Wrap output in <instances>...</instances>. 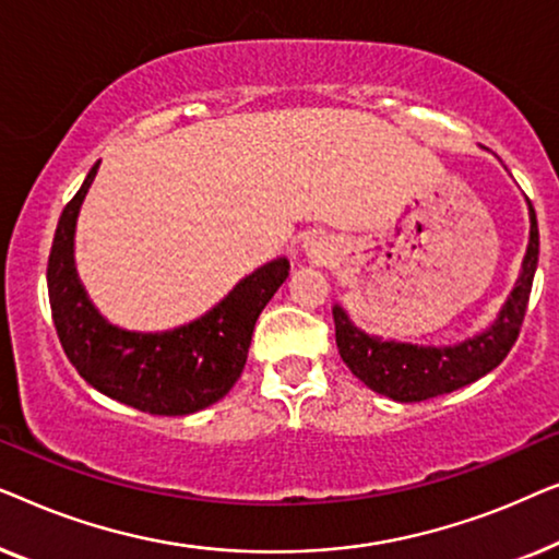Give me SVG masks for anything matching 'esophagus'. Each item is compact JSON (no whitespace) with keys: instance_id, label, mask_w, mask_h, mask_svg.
Wrapping results in <instances>:
<instances>
[{"instance_id":"obj_1","label":"esophagus","mask_w":559,"mask_h":559,"mask_svg":"<svg viewBox=\"0 0 559 559\" xmlns=\"http://www.w3.org/2000/svg\"><path fill=\"white\" fill-rule=\"evenodd\" d=\"M305 249H308L310 259H316V262H325L331 257V247L323 239H308L305 241Z\"/></svg>"}]
</instances>
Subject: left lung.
Segmentation results:
<instances>
[{
  "label": "left lung",
  "instance_id": "8db88e82",
  "mask_svg": "<svg viewBox=\"0 0 559 559\" xmlns=\"http://www.w3.org/2000/svg\"><path fill=\"white\" fill-rule=\"evenodd\" d=\"M530 221V247H526L516 287L511 289L496 323L476 338L445 348L379 341L373 335L358 331L343 308L335 305V343H338V354L350 373L377 394H384L394 402H425L432 400V396L468 386L480 377H486L488 371H493L519 338L526 305H530L532 280L534 272H537L539 228L532 201Z\"/></svg>",
  "mask_w": 559,
  "mask_h": 559
}]
</instances>
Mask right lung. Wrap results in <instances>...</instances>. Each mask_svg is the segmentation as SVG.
<instances>
[{"mask_svg": "<svg viewBox=\"0 0 559 559\" xmlns=\"http://www.w3.org/2000/svg\"><path fill=\"white\" fill-rule=\"evenodd\" d=\"M98 163L60 213L48 259V295L60 346L98 392L150 415H193L228 394L247 364L259 312L289 274L287 259L259 266L211 312L167 333H132L106 323L73 266L75 216Z\"/></svg>", "mask_w": 559, "mask_h": 559, "instance_id": "obj_1", "label": "right lung"}]
</instances>
